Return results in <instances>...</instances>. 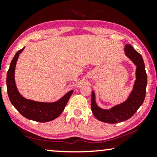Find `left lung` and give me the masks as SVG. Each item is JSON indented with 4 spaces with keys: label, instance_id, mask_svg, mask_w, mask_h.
<instances>
[{
    "label": "left lung",
    "instance_id": "obj_1",
    "mask_svg": "<svg viewBox=\"0 0 157 157\" xmlns=\"http://www.w3.org/2000/svg\"><path fill=\"white\" fill-rule=\"evenodd\" d=\"M124 53L132 61L136 68V80L127 99L109 109L100 108L96 104L95 92L91 94V111L94 117L101 121L117 124L130 119L143 104L147 85V76L143 58L130 44H126Z\"/></svg>",
    "mask_w": 157,
    "mask_h": 157
}]
</instances>
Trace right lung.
I'll return each instance as SVG.
<instances>
[{
  "label": "right lung",
  "instance_id": "obj_1",
  "mask_svg": "<svg viewBox=\"0 0 157 157\" xmlns=\"http://www.w3.org/2000/svg\"><path fill=\"white\" fill-rule=\"evenodd\" d=\"M25 47L18 51L10 62L7 73L6 86L8 97L13 106L25 118L38 122H48L56 119L65 109L74 90L64 94L61 98L53 102H41L28 99L19 93L15 81V69L19 55Z\"/></svg>",
  "mask_w": 157,
  "mask_h": 157
}]
</instances>
